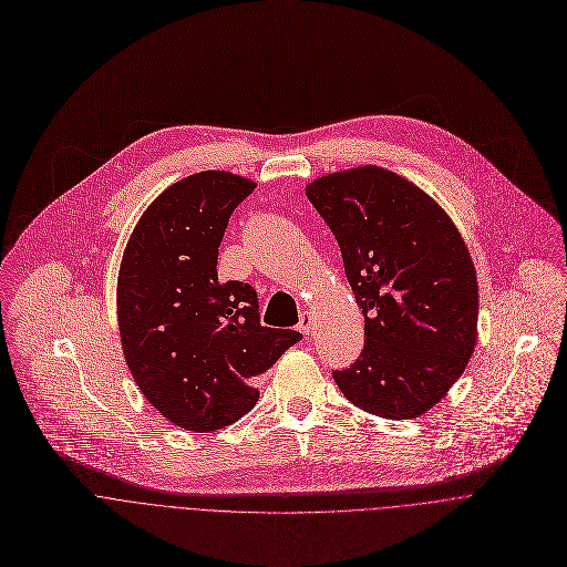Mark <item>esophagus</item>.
Instances as JSON below:
<instances>
[{
    "label": "esophagus",
    "mask_w": 567,
    "mask_h": 567,
    "mask_svg": "<svg viewBox=\"0 0 567 567\" xmlns=\"http://www.w3.org/2000/svg\"><path fill=\"white\" fill-rule=\"evenodd\" d=\"M298 329H300L305 336H309V333L313 331V318H311V313H309V311H302V313H300Z\"/></svg>",
    "instance_id": "34e87169"
}]
</instances>
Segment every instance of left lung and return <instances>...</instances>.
I'll return each instance as SVG.
<instances>
[{"label": "left lung", "mask_w": 567, "mask_h": 567, "mask_svg": "<svg viewBox=\"0 0 567 567\" xmlns=\"http://www.w3.org/2000/svg\"><path fill=\"white\" fill-rule=\"evenodd\" d=\"M305 194L336 236L364 313V349L333 381L369 414L419 419L476 347L478 282L461 231L421 186L383 166L322 175Z\"/></svg>", "instance_id": "obj_1"}]
</instances>
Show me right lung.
<instances>
[{
	"label": "right lung",
	"instance_id": "add662e5",
	"mask_svg": "<svg viewBox=\"0 0 567 567\" xmlns=\"http://www.w3.org/2000/svg\"><path fill=\"white\" fill-rule=\"evenodd\" d=\"M256 182L229 171L177 179L137 220L117 274V324L144 399L173 425L216 432L243 419L267 371L302 333L260 324L251 285L218 280V247Z\"/></svg>",
	"mask_w": 567,
	"mask_h": 567
}]
</instances>
